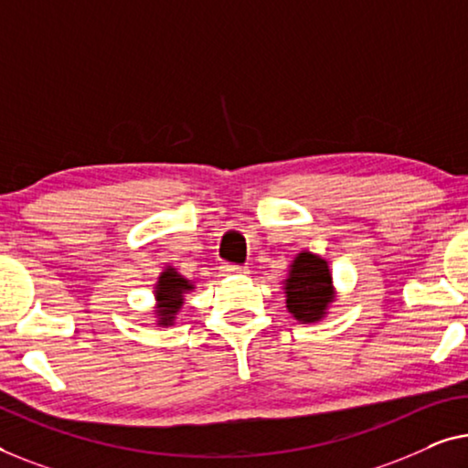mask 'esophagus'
<instances>
[{
  "mask_svg": "<svg viewBox=\"0 0 468 468\" xmlns=\"http://www.w3.org/2000/svg\"><path fill=\"white\" fill-rule=\"evenodd\" d=\"M222 271L227 275H246L250 273L248 267H241V265H222Z\"/></svg>",
  "mask_w": 468,
  "mask_h": 468,
  "instance_id": "esophagus-1",
  "label": "esophagus"
}]
</instances>
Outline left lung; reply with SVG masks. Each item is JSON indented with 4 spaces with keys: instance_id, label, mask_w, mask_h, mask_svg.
<instances>
[{
    "instance_id": "1",
    "label": "left lung",
    "mask_w": 468,
    "mask_h": 468,
    "mask_svg": "<svg viewBox=\"0 0 468 468\" xmlns=\"http://www.w3.org/2000/svg\"><path fill=\"white\" fill-rule=\"evenodd\" d=\"M282 284H284L286 309L301 324L324 320L337 299L331 267L322 256L309 250H301L294 256Z\"/></svg>"
}]
</instances>
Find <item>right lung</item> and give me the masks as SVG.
Wrapping results in <instances>:
<instances>
[{
	"label": "right lung",
	"mask_w": 468,
	"mask_h": 468,
	"mask_svg": "<svg viewBox=\"0 0 468 468\" xmlns=\"http://www.w3.org/2000/svg\"><path fill=\"white\" fill-rule=\"evenodd\" d=\"M195 291V282L177 271L176 267L165 265L154 284V324L156 326H174L177 314L186 301V294Z\"/></svg>",
	"instance_id": "add662e5"
}]
</instances>
